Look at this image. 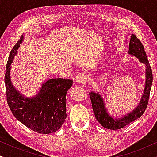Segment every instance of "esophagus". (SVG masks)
I'll use <instances>...</instances> for the list:
<instances>
[{"label":"esophagus","instance_id":"esophagus-1","mask_svg":"<svg viewBox=\"0 0 157 157\" xmlns=\"http://www.w3.org/2000/svg\"><path fill=\"white\" fill-rule=\"evenodd\" d=\"M87 81V75L85 73H80L76 76V82L78 84H85Z\"/></svg>","mask_w":157,"mask_h":157}]
</instances>
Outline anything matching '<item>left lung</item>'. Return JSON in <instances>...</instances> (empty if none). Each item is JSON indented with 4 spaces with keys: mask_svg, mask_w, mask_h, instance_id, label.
I'll return each mask as SVG.
<instances>
[{
    "mask_svg": "<svg viewBox=\"0 0 157 157\" xmlns=\"http://www.w3.org/2000/svg\"><path fill=\"white\" fill-rule=\"evenodd\" d=\"M129 54L134 56L135 57L138 58L139 61L146 66V83L145 88L144 91V94L141 97L138 106L135 108L132 112L128 113L126 116H124L122 118L119 119H113L109 114L108 111H106V108L105 106L104 99L99 94L95 92L89 93L90 98L92 104V108L96 119L101 124V125L104 128H109L111 130H117L124 127L128 125L131 122L140 118L147 109L151 87L153 81V75H152L151 68L149 65V61L147 59V54L144 51V46L141 44L140 40L136 36L132 34L131 36V39L129 43V51H128Z\"/></svg>",
    "mask_w": 157,
    "mask_h": 157,
    "instance_id": "8db88e82",
    "label": "left lung"
}]
</instances>
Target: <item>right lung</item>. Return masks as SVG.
<instances>
[{
	"label": "right lung",
	"mask_w": 157,
	"mask_h": 157,
	"mask_svg": "<svg viewBox=\"0 0 157 157\" xmlns=\"http://www.w3.org/2000/svg\"><path fill=\"white\" fill-rule=\"evenodd\" d=\"M23 36L10 51L6 64L5 85L8 105L15 117L23 125L39 134H51L61 128L66 119V96L73 81L51 78L42 85L37 95L26 98L12 84L10 64L16 56Z\"/></svg>",
	"instance_id": "1"
}]
</instances>
